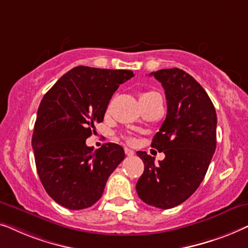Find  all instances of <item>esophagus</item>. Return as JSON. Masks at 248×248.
I'll return each mask as SVG.
<instances>
[{
    "label": "esophagus",
    "instance_id": "1",
    "mask_svg": "<svg viewBox=\"0 0 248 248\" xmlns=\"http://www.w3.org/2000/svg\"><path fill=\"white\" fill-rule=\"evenodd\" d=\"M124 153H125V155H127V156H132L135 154V152L132 151V149L128 148V147H124Z\"/></svg>",
    "mask_w": 248,
    "mask_h": 248
}]
</instances>
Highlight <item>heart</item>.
<instances>
[{
    "mask_svg": "<svg viewBox=\"0 0 248 248\" xmlns=\"http://www.w3.org/2000/svg\"><path fill=\"white\" fill-rule=\"evenodd\" d=\"M157 92L155 91H146V92H142L140 94V97H145V96H152V95H157Z\"/></svg>",
    "mask_w": 248,
    "mask_h": 248,
    "instance_id": "heart-1",
    "label": "heart"
}]
</instances>
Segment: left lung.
I'll list each match as a JSON object with an SVG mask.
<instances>
[{
  "label": "left lung",
  "mask_w": 248,
  "mask_h": 248,
  "mask_svg": "<svg viewBox=\"0 0 248 248\" xmlns=\"http://www.w3.org/2000/svg\"><path fill=\"white\" fill-rule=\"evenodd\" d=\"M149 75L165 91L166 119L152 141L165 158L155 163L146 152H137L145 170L136 190L145 203L170 209L189 199L204 179L217 145V114L204 89L182 69Z\"/></svg>",
  "instance_id": "8db88e82"
}]
</instances>
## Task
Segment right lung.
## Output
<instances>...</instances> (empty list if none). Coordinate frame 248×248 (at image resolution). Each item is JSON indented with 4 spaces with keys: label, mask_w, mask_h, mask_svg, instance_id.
<instances>
[{
    "label": "right lung",
    "mask_w": 248,
    "mask_h": 248,
    "mask_svg": "<svg viewBox=\"0 0 248 248\" xmlns=\"http://www.w3.org/2000/svg\"><path fill=\"white\" fill-rule=\"evenodd\" d=\"M132 76L127 69L78 66L41 100L32 135L34 160L46 192L62 207L81 210L93 205L124 160L120 145L107 142L93 151L85 140L94 124L103 121L113 93Z\"/></svg>",
    "instance_id": "1"
}]
</instances>
